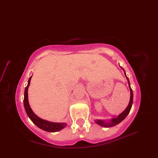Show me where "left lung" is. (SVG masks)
I'll list each match as a JSON object with an SVG mask.
<instances>
[{
	"mask_svg": "<svg viewBox=\"0 0 158 158\" xmlns=\"http://www.w3.org/2000/svg\"><path fill=\"white\" fill-rule=\"evenodd\" d=\"M122 68V67H121ZM124 72V73H125V76L127 78V80L128 81V83H129V87L130 89V92H131V97H130V101H129V103L127 106V107H126V109L124 110L122 113H120L119 115H118L117 117L116 118H111L110 120H109L107 122H106L104 120H100V119H95L94 121L96 123H97L98 125L101 126L102 127H113L116 125H117V124L120 123L122 121H123L124 119L126 118V117L128 115V114L130 112V110L131 109V107L132 105V101H133V93H132V90L130 86V82L129 81L128 77L126 76V73L125 70L123 68H122Z\"/></svg>",
	"mask_w": 158,
	"mask_h": 158,
	"instance_id": "1",
	"label": "left lung"
}]
</instances>
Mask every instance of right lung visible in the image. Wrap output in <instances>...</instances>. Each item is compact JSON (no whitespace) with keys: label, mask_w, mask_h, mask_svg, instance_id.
I'll use <instances>...</instances> for the list:
<instances>
[{"label":"right lung","mask_w":158,"mask_h":158,"mask_svg":"<svg viewBox=\"0 0 158 158\" xmlns=\"http://www.w3.org/2000/svg\"><path fill=\"white\" fill-rule=\"evenodd\" d=\"M32 76L29 77L28 80V84L27 86L25 88V92H24V98H23V105L25 110H26V113L29 118L31 120V121L34 123L35 125L40 128L41 129H42L44 131H47V132H54L59 131L63 128H64L66 126V123L63 122V123H57V122H50L47 121L45 120H44L42 118H40L39 117L32 111V109L31 108V107L29 106V101H28V88L30 85V82H31V79Z\"/></svg>","instance_id":"add662e5"}]
</instances>
